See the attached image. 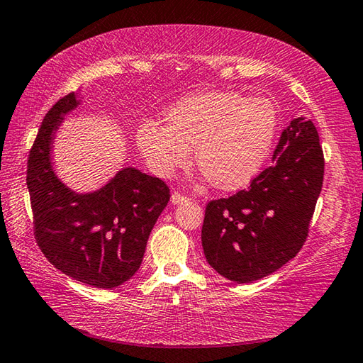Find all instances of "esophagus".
I'll return each instance as SVG.
<instances>
[{
    "label": "esophagus",
    "instance_id": "34e87169",
    "mask_svg": "<svg viewBox=\"0 0 363 363\" xmlns=\"http://www.w3.org/2000/svg\"><path fill=\"white\" fill-rule=\"evenodd\" d=\"M186 201H189V196L182 195L181 191H173V195H172V203H174V204H181V203H186Z\"/></svg>",
    "mask_w": 363,
    "mask_h": 363
}]
</instances>
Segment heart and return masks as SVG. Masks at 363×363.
Segmentation results:
<instances>
[{"label": "heart", "instance_id": "obj_1", "mask_svg": "<svg viewBox=\"0 0 363 363\" xmlns=\"http://www.w3.org/2000/svg\"><path fill=\"white\" fill-rule=\"evenodd\" d=\"M167 128L146 121L137 145L159 177H172L189 164L190 151L212 187L233 191L250 184L272 150L279 112L267 96L209 90L182 98L165 113Z\"/></svg>", "mask_w": 363, "mask_h": 363}]
</instances>
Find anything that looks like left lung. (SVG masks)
<instances>
[{
	"instance_id": "1",
	"label": "left lung",
	"mask_w": 363,
	"mask_h": 363,
	"mask_svg": "<svg viewBox=\"0 0 363 363\" xmlns=\"http://www.w3.org/2000/svg\"><path fill=\"white\" fill-rule=\"evenodd\" d=\"M325 156L313 123L295 118L250 187L206 206L204 256L226 279L246 284L287 264L303 248L323 187Z\"/></svg>"
}]
</instances>
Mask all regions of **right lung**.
Instances as JSON below:
<instances>
[{
    "instance_id": "1",
    "label": "right lung",
    "mask_w": 363,
    "mask_h": 363,
    "mask_svg": "<svg viewBox=\"0 0 363 363\" xmlns=\"http://www.w3.org/2000/svg\"><path fill=\"white\" fill-rule=\"evenodd\" d=\"M78 106L76 95L62 96L46 112L28 157L26 184L38 248L73 279L115 289L140 268L146 242L169 201L159 179L125 168L101 190L78 195L54 174L50 145L62 115Z\"/></svg>"
}]
</instances>
